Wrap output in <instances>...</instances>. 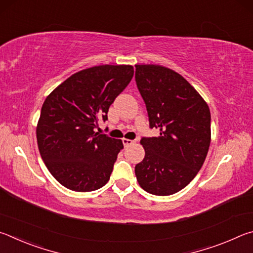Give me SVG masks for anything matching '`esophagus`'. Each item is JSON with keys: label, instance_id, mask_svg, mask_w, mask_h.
Returning <instances> with one entry per match:
<instances>
[{"label": "esophagus", "instance_id": "34e87169", "mask_svg": "<svg viewBox=\"0 0 253 253\" xmlns=\"http://www.w3.org/2000/svg\"><path fill=\"white\" fill-rule=\"evenodd\" d=\"M122 142H123L124 147H127V145H130V144L133 143V141L129 140V139H122Z\"/></svg>", "mask_w": 253, "mask_h": 253}]
</instances>
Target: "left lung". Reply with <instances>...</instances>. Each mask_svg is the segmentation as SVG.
Returning <instances> with one entry per match:
<instances>
[{
    "instance_id": "left-lung-1",
    "label": "left lung",
    "mask_w": 253,
    "mask_h": 253,
    "mask_svg": "<svg viewBox=\"0 0 253 253\" xmlns=\"http://www.w3.org/2000/svg\"><path fill=\"white\" fill-rule=\"evenodd\" d=\"M135 81L147 106L150 127L160 135L143 138L145 156L135 166L144 191L170 196L187 187L206 160L211 142L207 102L182 75L157 64H136Z\"/></svg>"
}]
</instances>
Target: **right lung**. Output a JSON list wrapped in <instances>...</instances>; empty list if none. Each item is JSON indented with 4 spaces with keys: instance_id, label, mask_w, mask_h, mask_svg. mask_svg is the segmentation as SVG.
<instances>
[{
    "instance_id": "obj_1",
    "label": "right lung",
    "mask_w": 253,
    "mask_h": 253,
    "mask_svg": "<svg viewBox=\"0 0 253 253\" xmlns=\"http://www.w3.org/2000/svg\"><path fill=\"white\" fill-rule=\"evenodd\" d=\"M132 65H96L74 73L46 96L37 126L39 151L57 182L77 192L106 184L121 140L94 129L133 77Z\"/></svg>"
}]
</instances>
